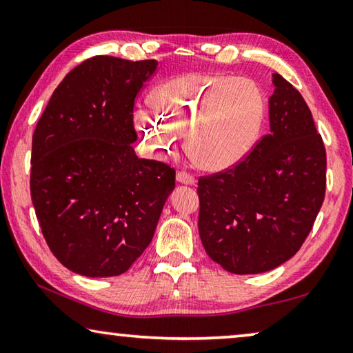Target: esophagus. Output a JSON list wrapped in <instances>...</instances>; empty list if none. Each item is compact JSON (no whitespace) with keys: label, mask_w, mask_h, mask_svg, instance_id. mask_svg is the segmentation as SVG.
<instances>
[{"label":"esophagus","mask_w":353,"mask_h":353,"mask_svg":"<svg viewBox=\"0 0 353 353\" xmlns=\"http://www.w3.org/2000/svg\"><path fill=\"white\" fill-rule=\"evenodd\" d=\"M176 181L179 183H183V185H193L196 182L194 177L191 176L190 172H187V171H179L177 174H176Z\"/></svg>","instance_id":"obj_1"}]
</instances>
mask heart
<instances>
[{"label":"heart","mask_w":353,"mask_h":353,"mask_svg":"<svg viewBox=\"0 0 353 353\" xmlns=\"http://www.w3.org/2000/svg\"><path fill=\"white\" fill-rule=\"evenodd\" d=\"M154 110L137 112V124L162 152H172L185 134L202 170L224 171L252 152L266 118V99L252 81L229 74L177 76L154 93Z\"/></svg>","instance_id":"b5f03b06"}]
</instances>
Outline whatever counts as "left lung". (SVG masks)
Returning <instances> with one entry per match:
<instances>
[{"label":"left lung","mask_w":353,"mask_h":353,"mask_svg":"<svg viewBox=\"0 0 353 353\" xmlns=\"http://www.w3.org/2000/svg\"><path fill=\"white\" fill-rule=\"evenodd\" d=\"M271 132L240 165L198 182L199 236L232 274H260L290 260L308 236L325 196V148L312 112L272 74Z\"/></svg>","instance_id":"8db88e82"}]
</instances>
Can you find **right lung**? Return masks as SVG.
I'll list each match as a JSON object with an SVG mask.
<instances>
[{"label":"right lung","instance_id":"1","mask_svg":"<svg viewBox=\"0 0 353 353\" xmlns=\"http://www.w3.org/2000/svg\"><path fill=\"white\" fill-rule=\"evenodd\" d=\"M157 61L97 56L52 93L32 135L31 198L56 259L85 277L126 272L151 243L176 171L134 151V104Z\"/></svg>","mask_w":353,"mask_h":353}]
</instances>
